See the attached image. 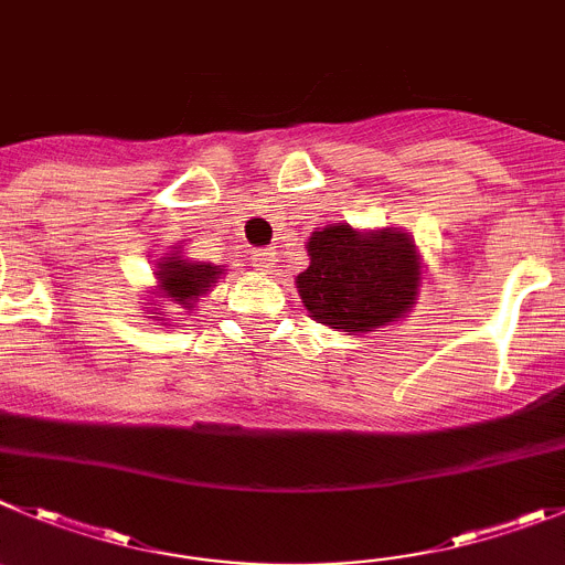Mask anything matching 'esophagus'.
Here are the masks:
<instances>
[{"label":"esophagus","mask_w":565,"mask_h":565,"mask_svg":"<svg viewBox=\"0 0 565 565\" xmlns=\"http://www.w3.org/2000/svg\"><path fill=\"white\" fill-rule=\"evenodd\" d=\"M252 263H255L260 274H274L279 268L277 252H274V248H255V252H252Z\"/></svg>","instance_id":"esophagus-1"}]
</instances>
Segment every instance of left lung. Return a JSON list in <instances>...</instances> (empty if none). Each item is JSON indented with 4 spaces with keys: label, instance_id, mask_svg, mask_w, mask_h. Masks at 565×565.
<instances>
[{
    "label": "left lung",
    "instance_id": "left-lung-1",
    "mask_svg": "<svg viewBox=\"0 0 565 565\" xmlns=\"http://www.w3.org/2000/svg\"><path fill=\"white\" fill-rule=\"evenodd\" d=\"M310 266L297 277L310 317L344 333H366L412 308L420 260L408 237L392 230L361 235L328 226L308 241Z\"/></svg>",
    "mask_w": 565,
    "mask_h": 565
}]
</instances>
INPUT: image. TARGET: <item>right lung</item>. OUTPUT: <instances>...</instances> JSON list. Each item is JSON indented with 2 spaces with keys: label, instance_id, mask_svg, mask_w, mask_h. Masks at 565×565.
Wrapping results in <instances>:
<instances>
[{
  "label": "right lung",
  "instance_id": "right-lung-1",
  "mask_svg": "<svg viewBox=\"0 0 565 565\" xmlns=\"http://www.w3.org/2000/svg\"><path fill=\"white\" fill-rule=\"evenodd\" d=\"M159 297L170 299L179 308H193L195 299L212 288V282L224 274L221 266L210 263H190L168 257L159 263Z\"/></svg>",
  "mask_w": 565,
  "mask_h": 565
}]
</instances>
